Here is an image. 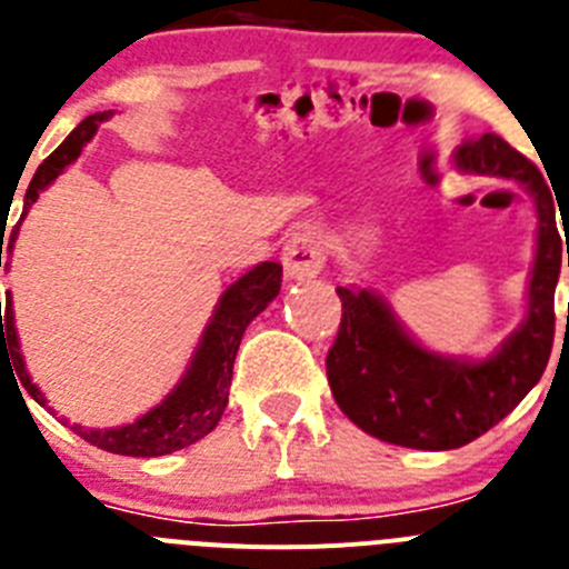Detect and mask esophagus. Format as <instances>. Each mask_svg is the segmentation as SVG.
<instances>
[{
  "instance_id": "obj_1",
  "label": "esophagus",
  "mask_w": 569,
  "mask_h": 569,
  "mask_svg": "<svg viewBox=\"0 0 569 569\" xmlns=\"http://www.w3.org/2000/svg\"><path fill=\"white\" fill-rule=\"evenodd\" d=\"M286 274L295 280H312L326 269V243L315 229H303L291 234L283 246Z\"/></svg>"
}]
</instances>
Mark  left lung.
Here are the masks:
<instances>
[{
  "label": "left lung",
  "instance_id": "obj_1",
  "mask_svg": "<svg viewBox=\"0 0 569 569\" xmlns=\"http://www.w3.org/2000/svg\"><path fill=\"white\" fill-rule=\"evenodd\" d=\"M452 162L463 174L518 182L536 202V257L521 326L487 358H456L418 343L378 291L338 286L343 318L326 358L329 387L349 421L378 441L432 452L476 441L541 380L556 335V283L561 263L569 266L552 191L527 157L498 134H483L458 148ZM561 223L567 231V217Z\"/></svg>",
  "mask_w": 569,
  "mask_h": 569
}]
</instances>
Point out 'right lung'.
Wrapping results in <instances>:
<instances>
[{"instance_id":"add662e5","label":"right lung","mask_w":569,"mask_h":569,"mask_svg":"<svg viewBox=\"0 0 569 569\" xmlns=\"http://www.w3.org/2000/svg\"><path fill=\"white\" fill-rule=\"evenodd\" d=\"M113 117V111H100L91 113L86 120L73 128L71 134L66 137V142L48 157L42 166L37 168L31 186L24 191V211L28 214L33 202H37L39 191H46L53 180H57L62 171H66L71 162H77V157L82 154V148L91 142V137L97 134V128L102 122ZM19 223L17 229L8 234V243H2L0 249V266L11 269V251L17 243ZM280 280H283V266L280 263H257L254 269H249L243 278H237L229 289L220 295L214 312H211L209 323L202 329L200 343H197L194 355H191L189 367L182 372V378L177 380V387L162 398L157 407L148 409L146 415H140L137 421L122 423V427L111 429H86L73 423V432L79 438H86L93 447L113 452V456H131V458H157V456H171L177 449L191 447L194 441L206 438L211 429L217 427V421L223 418V409L229 403V387H231V369H234L237 349H240V340H243L246 326L263 312L271 300L278 298ZM8 358V363H13V372H17L19 383L28 389L33 401L39 407H48L46 395L37 387L24 369L22 352H19V335L17 323H13V300L11 291L4 295V323H2V309H0V360ZM24 401V398H22Z\"/></svg>"}]
</instances>
